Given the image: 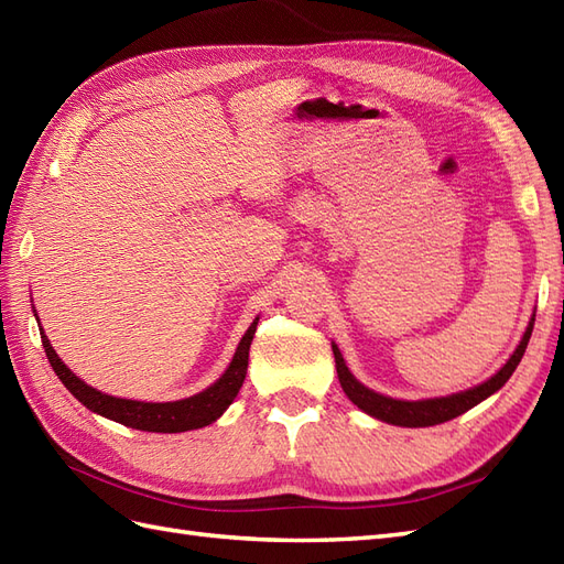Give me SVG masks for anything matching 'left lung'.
Returning a JSON list of instances; mask_svg holds the SVG:
<instances>
[{
    "instance_id": "obj_1",
    "label": "left lung",
    "mask_w": 564,
    "mask_h": 564,
    "mask_svg": "<svg viewBox=\"0 0 564 564\" xmlns=\"http://www.w3.org/2000/svg\"><path fill=\"white\" fill-rule=\"evenodd\" d=\"M531 330H533V319L529 322L527 334H524L522 343L517 345V350L512 352V357L508 359V365H505L496 373V377H490L481 386L469 388V391H465V393H455V395H447V398H433V400H414V402H410V400H393V398L379 395V393L369 391L367 386H362L352 377V373L348 371V367H345V362H343L340 350L334 345L338 381L343 386L345 395H348L359 410L371 414V416H377V420H381V422L395 424V426H410V429L412 426L443 424V422L455 420V416H459V414H465L474 405H479V402L486 400L488 395H494L496 391H500V388L505 386V381L512 377V371L517 369V365L522 362L524 350H527L529 338H531Z\"/></svg>"
}]
</instances>
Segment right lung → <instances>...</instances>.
<instances>
[{"label": "right lung", "mask_w": 564, "mask_h": 564, "mask_svg": "<svg viewBox=\"0 0 564 564\" xmlns=\"http://www.w3.org/2000/svg\"><path fill=\"white\" fill-rule=\"evenodd\" d=\"M254 330H257V319L248 328V334L242 336L238 350L234 355V362H230V367L226 369V373L219 381L209 386L207 391H202L193 398L176 400V402H138V400H123V398H111L107 393H99L93 386L80 381L76 373L70 371L59 357H56L45 334H40V338L54 373L85 408L131 429L154 431V433H181V431L202 429L216 422L230 402L236 400L240 386L245 381V373H248L250 343L254 338Z\"/></svg>", "instance_id": "obj_1"}]
</instances>
